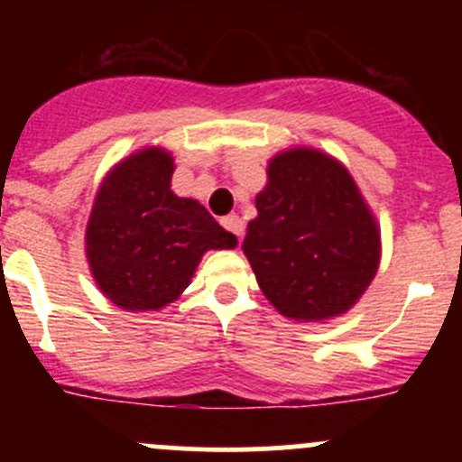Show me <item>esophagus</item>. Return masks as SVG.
<instances>
[{"label": "esophagus", "instance_id": "obj_1", "mask_svg": "<svg viewBox=\"0 0 462 462\" xmlns=\"http://www.w3.org/2000/svg\"><path fill=\"white\" fill-rule=\"evenodd\" d=\"M221 226L226 227L227 232H232V235L239 236V239H241V235H244V221H241L236 214H227V217H223Z\"/></svg>", "mask_w": 462, "mask_h": 462}]
</instances>
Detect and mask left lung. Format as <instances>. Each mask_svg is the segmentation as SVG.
Segmentation results:
<instances>
[{"instance_id":"1","label":"left lung","mask_w":462,"mask_h":462,"mask_svg":"<svg viewBox=\"0 0 462 462\" xmlns=\"http://www.w3.org/2000/svg\"><path fill=\"white\" fill-rule=\"evenodd\" d=\"M241 250L265 300L288 319L348 313L374 282L380 226L351 171L321 149L288 147L268 161Z\"/></svg>"}]
</instances>
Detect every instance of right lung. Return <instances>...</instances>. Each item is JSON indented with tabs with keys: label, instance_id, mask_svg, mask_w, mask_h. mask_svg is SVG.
Returning a JSON list of instances; mask_svg holds the SVG:
<instances>
[{
	"label": "right lung",
	"instance_id": "1",
	"mask_svg": "<svg viewBox=\"0 0 462 462\" xmlns=\"http://www.w3.org/2000/svg\"><path fill=\"white\" fill-rule=\"evenodd\" d=\"M174 156L149 144L116 162L93 199L85 254L97 291L129 313L162 310L183 295L208 250H235L197 199L171 192Z\"/></svg>",
	"mask_w": 462,
	"mask_h": 462
}]
</instances>
